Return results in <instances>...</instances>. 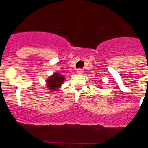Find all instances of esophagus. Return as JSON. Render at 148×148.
Segmentation results:
<instances>
[{
    "instance_id": "34e87169",
    "label": "esophagus",
    "mask_w": 148,
    "mask_h": 148,
    "mask_svg": "<svg viewBox=\"0 0 148 148\" xmlns=\"http://www.w3.org/2000/svg\"><path fill=\"white\" fill-rule=\"evenodd\" d=\"M77 73H78V74H82V73H84V71L82 69H78V70H77Z\"/></svg>"
}]
</instances>
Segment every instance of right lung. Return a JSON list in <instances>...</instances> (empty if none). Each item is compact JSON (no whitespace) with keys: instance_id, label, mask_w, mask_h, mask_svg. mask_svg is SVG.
Segmentation results:
<instances>
[{"instance_id":"add662e5","label":"right lung","mask_w":148,"mask_h":148,"mask_svg":"<svg viewBox=\"0 0 148 148\" xmlns=\"http://www.w3.org/2000/svg\"><path fill=\"white\" fill-rule=\"evenodd\" d=\"M64 80L65 77L63 75L58 73H53V75L48 77L46 81L47 87L50 92H57L61 88Z\"/></svg>"}]
</instances>
